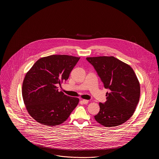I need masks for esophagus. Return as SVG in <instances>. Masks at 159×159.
Here are the masks:
<instances>
[{
	"label": "esophagus",
	"instance_id": "obj_1",
	"mask_svg": "<svg viewBox=\"0 0 159 159\" xmlns=\"http://www.w3.org/2000/svg\"><path fill=\"white\" fill-rule=\"evenodd\" d=\"M82 103L84 104H87L88 103L89 101L87 100V99H82Z\"/></svg>",
	"mask_w": 159,
	"mask_h": 159
}]
</instances>
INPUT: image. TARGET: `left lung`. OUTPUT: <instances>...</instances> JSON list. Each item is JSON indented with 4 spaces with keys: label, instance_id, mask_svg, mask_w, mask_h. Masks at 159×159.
<instances>
[{
    "label": "left lung",
    "instance_id": "1",
    "mask_svg": "<svg viewBox=\"0 0 159 159\" xmlns=\"http://www.w3.org/2000/svg\"><path fill=\"white\" fill-rule=\"evenodd\" d=\"M104 84L107 101L99 102L100 110L94 116L106 127L124 123L134 113L140 97V85L136 75L127 64L114 57L86 58Z\"/></svg>",
    "mask_w": 159,
    "mask_h": 159
}]
</instances>
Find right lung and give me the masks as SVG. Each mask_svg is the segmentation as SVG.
<instances>
[{
  "instance_id": "right-lung-1",
  "label": "right lung",
  "mask_w": 159,
  "mask_h": 159,
  "mask_svg": "<svg viewBox=\"0 0 159 159\" xmlns=\"http://www.w3.org/2000/svg\"><path fill=\"white\" fill-rule=\"evenodd\" d=\"M79 57L52 55L37 61L27 73L22 86L23 101L28 113L40 124L54 126L66 121L79 99L59 92Z\"/></svg>"
}]
</instances>
